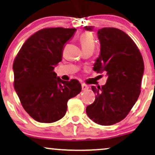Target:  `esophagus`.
<instances>
[{
	"instance_id": "1",
	"label": "esophagus",
	"mask_w": 155,
	"mask_h": 155,
	"mask_svg": "<svg viewBox=\"0 0 155 155\" xmlns=\"http://www.w3.org/2000/svg\"><path fill=\"white\" fill-rule=\"evenodd\" d=\"M81 88H82V90L83 91H86V90H88V89L89 88V87L88 86H86V85L82 84L81 85Z\"/></svg>"
}]
</instances>
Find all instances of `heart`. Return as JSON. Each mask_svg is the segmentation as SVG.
<instances>
[{
    "instance_id": "1",
    "label": "heart",
    "mask_w": 155,
    "mask_h": 155,
    "mask_svg": "<svg viewBox=\"0 0 155 155\" xmlns=\"http://www.w3.org/2000/svg\"><path fill=\"white\" fill-rule=\"evenodd\" d=\"M79 41L83 51L91 50L93 51L95 46V43L94 38L91 33L84 32L79 37Z\"/></svg>"
}]
</instances>
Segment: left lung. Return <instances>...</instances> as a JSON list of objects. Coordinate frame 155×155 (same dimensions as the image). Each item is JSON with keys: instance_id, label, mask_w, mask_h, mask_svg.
<instances>
[{"instance_id": "8db88e82", "label": "left lung", "mask_w": 155, "mask_h": 155, "mask_svg": "<svg viewBox=\"0 0 155 155\" xmlns=\"http://www.w3.org/2000/svg\"><path fill=\"white\" fill-rule=\"evenodd\" d=\"M93 31V27H84ZM100 54L93 70L105 71V85L92 86L96 94L93 104L87 106L86 114L91 120L102 126L118 123L125 118L140 93L144 72L143 57L131 38L121 30L104 27L97 31Z\"/></svg>"}]
</instances>
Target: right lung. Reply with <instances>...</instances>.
<instances>
[{"instance_id": "right-lung-1", "label": "right lung", "mask_w": 155, "mask_h": 155, "mask_svg": "<svg viewBox=\"0 0 155 155\" xmlns=\"http://www.w3.org/2000/svg\"><path fill=\"white\" fill-rule=\"evenodd\" d=\"M77 29L45 28L29 37L13 62L14 88L34 120L53 123L66 114L67 102L81 91L77 79L65 81L54 69L62 60L64 45Z\"/></svg>"}]
</instances>
